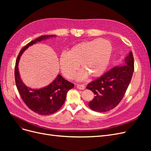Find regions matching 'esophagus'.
I'll return each mask as SVG.
<instances>
[{
    "label": "esophagus",
    "instance_id": "obj_1",
    "mask_svg": "<svg viewBox=\"0 0 151 151\" xmlns=\"http://www.w3.org/2000/svg\"><path fill=\"white\" fill-rule=\"evenodd\" d=\"M77 89H81V90H83L86 88V87L84 84H77Z\"/></svg>",
    "mask_w": 151,
    "mask_h": 151
}]
</instances>
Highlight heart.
<instances>
[{
	"instance_id": "heart-1",
	"label": "heart",
	"mask_w": 151,
	"mask_h": 151,
	"mask_svg": "<svg viewBox=\"0 0 151 151\" xmlns=\"http://www.w3.org/2000/svg\"><path fill=\"white\" fill-rule=\"evenodd\" d=\"M111 52V45L106 40L84 41L74 45L67 53L63 52L59 57V65L68 79L74 78L79 65L83 69L79 75V79H85L88 75L98 77L106 70Z\"/></svg>"
}]
</instances>
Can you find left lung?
Segmentation results:
<instances>
[{
  "label": "left lung",
  "instance_id": "left-lung-1",
  "mask_svg": "<svg viewBox=\"0 0 151 151\" xmlns=\"http://www.w3.org/2000/svg\"><path fill=\"white\" fill-rule=\"evenodd\" d=\"M125 65L112 68L86 87L94 93L89 103L95 111L106 112L115 108L122 101L130 83L134 71L132 52L125 59Z\"/></svg>",
  "mask_w": 151,
  "mask_h": 151
}]
</instances>
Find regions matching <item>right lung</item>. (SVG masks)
<instances>
[{"label": "right lung", "instance_id": "right-lung-1", "mask_svg": "<svg viewBox=\"0 0 151 151\" xmlns=\"http://www.w3.org/2000/svg\"><path fill=\"white\" fill-rule=\"evenodd\" d=\"M54 35H42L26 45L22 48L17 57L14 76L16 85L22 101L30 109L42 115H48L57 111L65 102L68 91L72 89L74 84L63 79L60 75L45 88L33 89L26 86L22 83L18 71V63L24 50L31 45L41 40L53 37Z\"/></svg>", "mask_w": 151, "mask_h": 151}]
</instances>
